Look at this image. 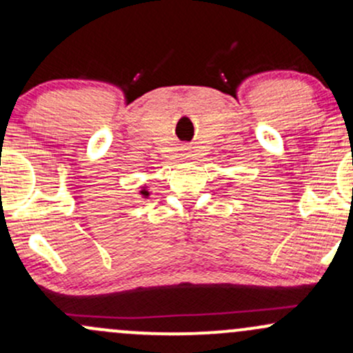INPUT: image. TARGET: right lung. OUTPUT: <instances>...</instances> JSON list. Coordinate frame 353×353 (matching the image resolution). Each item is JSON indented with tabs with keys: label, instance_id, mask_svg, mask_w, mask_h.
Segmentation results:
<instances>
[{
	"label": "right lung",
	"instance_id": "obj_1",
	"mask_svg": "<svg viewBox=\"0 0 353 353\" xmlns=\"http://www.w3.org/2000/svg\"><path fill=\"white\" fill-rule=\"evenodd\" d=\"M141 196H143V197H148L149 196V190L148 189H145V188H143V189H141Z\"/></svg>",
	"mask_w": 353,
	"mask_h": 353
}]
</instances>
